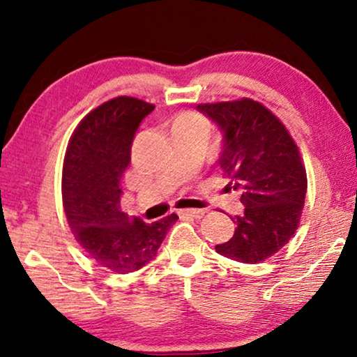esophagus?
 <instances>
[{
    "label": "esophagus",
    "instance_id": "obj_1",
    "mask_svg": "<svg viewBox=\"0 0 357 357\" xmlns=\"http://www.w3.org/2000/svg\"><path fill=\"white\" fill-rule=\"evenodd\" d=\"M180 218H193V219H199L204 216L203 209H180L178 211Z\"/></svg>",
    "mask_w": 357,
    "mask_h": 357
}]
</instances>
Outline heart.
<instances>
[{
	"instance_id": "heart-1",
	"label": "heart",
	"mask_w": 357,
	"mask_h": 357,
	"mask_svg": "<svg viewBox=\"0 0 357 357\" xmlns=\"http://www.w3.org/2000/svg\"><path fill=\"white\" fill-rule=\"evenodd\" d=\"M174 126H178V128H204L208 130V123L206 120L203 119V116H199L198 114H182L177 116V120H175V125Z\"/></svg>"
}]
</instances>
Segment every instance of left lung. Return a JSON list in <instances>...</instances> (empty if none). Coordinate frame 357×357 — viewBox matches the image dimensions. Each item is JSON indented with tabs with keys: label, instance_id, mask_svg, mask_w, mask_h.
I'll list each match as a JSON object with an SVG mask.
<instances>
[{
	"label": "left lung",
	"instance_id": "1",
	"mask_svg": "<svg viewBox=\"0 0 357 357\" xmlns=\"http://www.w3.org/2000/svg\"><path fill=\"white\" fill-rule=\"evenodd\" d=\"M222 131L218 165L226 190L241 193L243 214L232 218L236 231L216 252L242 263H260L289 242L299 227L307 174L299 148L284 123L260 102L248 99L199 104Z\"/></svg>",
	"mask_w": 357,
	"mask_h": 357
}]
</instances>
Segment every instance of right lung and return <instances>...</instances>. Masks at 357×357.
Listing matches in <instances>:
<instances>
[{
	"label": "right lung",
	"instance_id": "right-lung-1",
	"mask_svg": "<svg viewBox=\"0 0 357 357\" xmlns=\"http://www.w3.org/2000/svg\"><path fill=\"white\" fill-rule=\"evenodd\" d=\"M153 104L120 96L91 110L76 126L63 160L61 195L68 226L87 257L125 275L158 255L177 221L170 214L146 224L121 211V177L131 160V143Z\"/></svg>",
	"mask_w": 357,
	"mask_h": 357
}]
</instances>
